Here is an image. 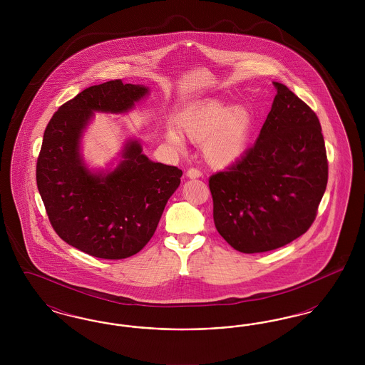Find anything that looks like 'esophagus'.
Listing matches in <instances>:
<instances>
[{
	"label": "esophagus",
	"mask_w": 365,
	"mask_h": 365,
	"mask_svg": "<svg viewBox=\"0 0 365 365\" xmlns=\"http://www.w3.org/2000/svg\"><path fill=\"white\" fill-rule=\"evenodd\" d=\"M186 175L191 178V179H195V178H201L202 176V173L198 170V168H190Z\"/></svg>",
	"instance_id": "34e87169"
}]
</instances>
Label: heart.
<instances>
[{
  "label": "heart",
  "mask_w": 365,
  "mask_h": 365,
  "mask_svg": "<svg viewBox=\"0 0 365 365\" xmlns=\"http://www.w3.org/2000/svg\"><path fill=\"white\" fill-rule=\"evenodd\" d=\"M178 127L191 142L204 143L212 165L225 167L242 156L252 131V113L242 105L230 108L223 101L210 100L180 116ZM167 140L175 148L183 145L174 130L167 131Z\"/></svg>",
  "instance_id": "b5f03b06"
}]
</instances>
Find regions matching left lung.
Returning a JSON list of instances; mask_svg holds the SVG:
<instances>
[{
    "instance_id": "obj_1",
    "label": "left lung",
    "mask_w": 365,
    "mask_h": 365,
    "mask_svg": "<svg viewBox=\"0 0 365 365\" xmlns=\"http://www.w3.org/2000/svg\"><path fill=\"white\" fill-rule=\"evenodd\" d=\"M245 155L209 178L213 222L235 250L261 253L282 247L312 226L329 180L322 125L283 83Z\"/></svg>"
}]
</instances>
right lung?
<instances>
[{
  "instance_id": "right-lung-1",
  "label": "right lung",
  "mask_w": 365,
  "mask_h": 365,
  "mask_svg": "<svg viewBox=\"0 0 365 365\" xmlns=\"http://www.w3.org/2000/svg\"><path fill=\"white\" fill-rule=\"evenodd\" d=\"M148 88L122 79L87 87L48 123L36 160V186L56 234L106 260L134 256L150 241L167 201L180 185L178 167L155 163L130 140L122 163L106 175L87 171L79 138L93 112H125Z\"/></svg>"
}]
</instances>
